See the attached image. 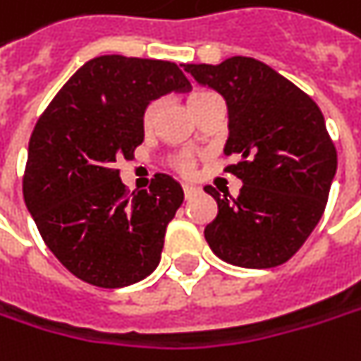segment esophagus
Segmentation results:
<instances>
[{"instance_id": "1", "label": "esophagus", "mask_w": 361, "mask_h": 361, "mask_svg": "<svg viewBox=\"0 0 361 361\" xmlns=\"http://www.w3.org/2000/svg\"><path fill=\"white\" fill-rule=\"evenodd\" d=\"M183 190H185V197L189 199V197H192L195 192H199V187H195V185H187V183H185V185H183Z\"/></svg>"}]
</instances>
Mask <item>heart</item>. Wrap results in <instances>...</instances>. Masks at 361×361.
Listing matches in <instances>:
<instances>
[{
  "instance_id": "1",
  "label": "heart",
  "mask_w": 361,
  "mask_h": 361,
  "mask_svg": "<svg viewBox=\"0 0 361 361\" xmlns=\"http://www.w3.org/2000/svg\"><path fill=\"white\" fill-rule=\"evenodd\" d=\"M217 95H213V93H205V91H199V93H192L189 95V109L192 111V116H197L205 105H207L209 101L215 99ZM156 114H158V103L152 101V103H148L146 105V109H144V114H142V128H144V132H152L154 123H156ZM171 164L176 169L178 172H190L192 171V164H195V158H192V154L190 152H178L172 156Z\"/></svg>"
}]
</instances>
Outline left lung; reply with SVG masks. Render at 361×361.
Segmentation results:
<instances>
[{"label":"left lung","instance_id":"8db88e82","mask_svg":"<svg viewBox=\"0 0 361 361\" xmlns=\"http://www.w3.org/2000/svg\"><path fill=\"white\" fill-rule=\"evenodd\" d=\"M199 85L227 103L226 172L243 183L233 199L205 187L217 217L205 240L217 258L242 268L290 260L319 224L337 171V152L317 103L274 68L247 56L187 64Z\"/></svg>","mask_w":361,"mask_h":361}]
</instances>
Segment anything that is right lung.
I'll return each mask as SVG.
<instances>
[{
	"instance_id": "add662e5",
	"label": "right lung",
	"mask_w": 361,
	"mask_h": 361,
	"mask_svg": "<svg viewBox=\"0 0 361 361\" xmlns=\"http://www.w3.org/2000/svg\"><path fill=\"white\" fill-rule=\"evenodd\" d=\"M189 89L174 63L105 54L82 64L38 119L24 201L48 250L77 279L121 288L156 270L185 192L158 172L150 189L128 195L116 164L144 142L146 105Z\"/></svg>"
}]
</instances>
